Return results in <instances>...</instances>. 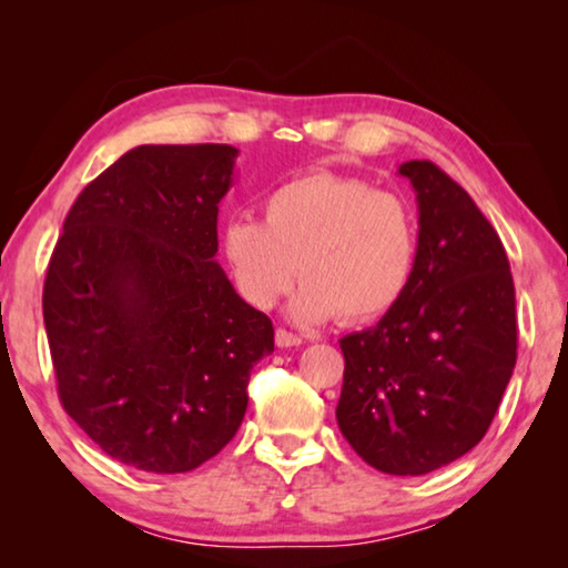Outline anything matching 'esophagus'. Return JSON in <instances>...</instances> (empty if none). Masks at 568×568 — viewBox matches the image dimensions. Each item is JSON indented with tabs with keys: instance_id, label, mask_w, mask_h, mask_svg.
<instances>
[{
	"instance_id": "obj_1",
	"label": "esophagus",
	"mask_w": 568,
	"mask_h": 568,
	"mask_svg": "<svg viewBox=\"0 0 568 568\" xmlns=\"http://www.w3.org/2000/svg\"><path fill=\"white\" fill-rule=\"evenodd\" d=\"M301 343H303L301 335H295V333L285 331V328H277L275 331V345H277V348H295V345H301Z\"/></svg>"
}]
</instances>
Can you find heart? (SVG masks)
Masks as SVG:
<instances>
[{
    "mask_svg": "<svg viewBox=\"0 0 568 568\" xmlns=\"http://www.w3.org/2000/svg\"><path fill=\"white\" fill-rule=\"evenodd\" d=\"M261 215L233 217L220 250L240 295L273 307L301 273L293 297L297 323L343 315L361 323L388 313L410 283L418 255L413 207L396 192L333 172H307L273 187Z\"/></svg>",
    "mask_w": 568,
    "mask_h": 568,
    "instance_id": "b5f03b06",
    "label": "heart"
}]
</instances>
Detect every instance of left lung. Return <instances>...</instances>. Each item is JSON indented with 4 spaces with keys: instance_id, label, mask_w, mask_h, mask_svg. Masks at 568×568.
Listing matches in <instances>:
<instances>
[{
    "instance_id": "1",
    "label": "left lung",
    "mask_w": 568,
    "mask_h": 568,
    "mask_svg": "<svg viewBox=\"0 0 568 568\" xmlns=\"http://www.w3.org/2000/svg\"><path fill=\"white\" fill-rule=\"evenodd\" d=\"M418 203L410 283L383 318L343 335L335 418L365 464L423 476L468 454L516 365V293L501 237L428 160L398 168Z\"/></svg>"
}]
</instances>
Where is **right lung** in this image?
<instances>
[{"label":"right lung","mask_w":568,"mask_h":568,"mask_svg":"<svg viewBox=\"0 0 568 568\" xmlns=\"http://www.w3.org/2000/svg\"><path fill=\"white\" fill-rule=\"evenodd\" d=\"M237 148L140 145L80 192L47 267L42 311L60 400L104 454L185 474L247 408L273 323L235 293L217 205Z\"/></svg>","instance_id":"add662e5"}]
</instances>
